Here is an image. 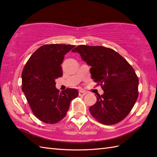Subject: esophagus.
Listing matches in <instances>:
<instances>
[{"mask_svg":"<svg viewBox=\"0 0 157 157\" xmlns=\"http://www.w3.org/2000/svg\"><path fill=\"white\" fill-rule=\"evenodd\" d=\"M86 94V92L84 90H79V96H85Z\"/></svg>","mask_w":157,"mask_h":157,"instance_id":"34e87169","label":"esophagus"}]
</instances>
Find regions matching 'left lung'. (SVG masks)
Returning <instances> with one entry per match:
<instances>
[{"instance_id":"1","label":"left lung","mask_w":157,"mask_h":157,"mask_svg":"<svg viewBox=\"0 0 157 157\" xmlns=\"http://www.w3.org/2000/svg\"><path fill=\"white\" fill-rule=\"evenodd\" d=\"M78 52L91 67L90 73L104 94L89 108L93 117L105 125L122 121L132 111L138 96V78L134 69L119 53L111 48L79 45Z\"/></svg>"}]
</instances>
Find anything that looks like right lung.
Instances as JSON below:
<instances>
[{
    "label": "right lung",
    "instance_id": "add662e5",
    "mask_svg": "<svg viewBox=\"0 0 157 157\" xmlns=\"http://www.w3.org/2000/svg\"><path fill=\"white\" fill-rule=\"evenodd\" d=\"M75 47L70 44H46L33 53L21 73L22 90L32 111L46 123H56L66 115L70 102L78 96L75 88L59 92L55 79L62 77L65 55Z\"/></svg>",
    "mask_w": 157,
    "mask_h": 157
}]
</instances>
